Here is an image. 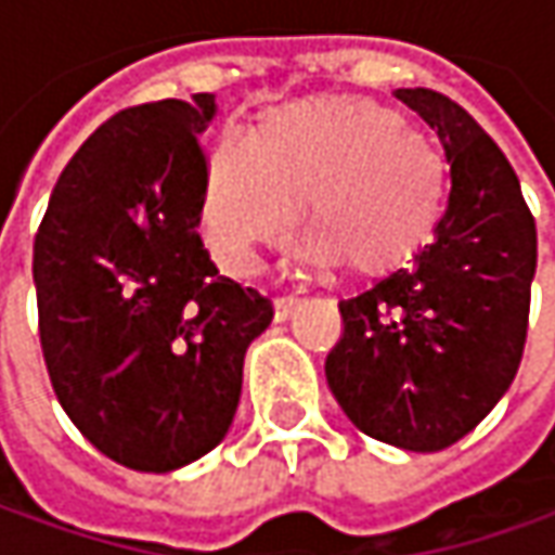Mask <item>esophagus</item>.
<instances>
[{
  "mask_svg": "<svg viewBox=\"0 0 555 555\" xmlns=\"http://www.w3.org/2000/svg\"><path fill=\"white\" fill-rule=\"evenodd\" d=\"M297 307H300V297H297V295L276 297V322H285L288 315L295 313Z\"/></svg>",
  "mask_w": 555,
  "mask_h": 555,
  "instance_id": "34e87169",
  "label": "esophagus"
}]
</instances>
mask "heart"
<instances>
[{"label":"heart","instance_id":"obj_1","mask_svg":"<svg viewBox=\"0 0 555 555\" xmlns=\"http://www.w3.org/2000/svg\"><path fill=\"white\" fill-rule=\"evenodd\" d=\"M307 202V258L353 276L402 267L430 240L446 205V165L399 113L365 98H310L260 116L255 144L215 146L205 233L218 260L248 273Z\"/></svg>","mask_w":555,"mask_h":555}]
</instances>
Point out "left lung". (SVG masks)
I'll return each instance as SVG.
<instances>
[{"instance_id": "1", "label": "left lung", "mask_w": 555, "mask_h": 555, "mask_svg": "<svg viewBox=\"0 0 555 555\" xmlns=\"http://www.w3.org/2000/svg\"><path fill=\"white\" fill-rule=\"evenodd\" d=\"M439 134L449 208L409 267L337 304L344 335L325 377L372 439L442 451L464 439L519 372L538 230L501 146L433 88H396Z\"/></svg>"}]
</instances>
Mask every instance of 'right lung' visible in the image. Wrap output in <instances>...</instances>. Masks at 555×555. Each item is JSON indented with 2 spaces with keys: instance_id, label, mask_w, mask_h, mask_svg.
I'll list each match as a JSON object with an SVG mask.
<instances>
[{
  "instance_id": "right-lung-1",
  "label": "right lung",
  "mask_w": 555,
  "mask_h": 555,
  "mask_svg": "<svg viewBox=\"0 0 555 555\" xmlns=\"http://www.w3.org/2000/svg\"><path fill=\"white\" fill-rule=\"evenodd\" d=\"M215 94L128 106L76 150L33 242L39 340L69 421L168 473L227 436L273 300L220 276L199 223Z\"/></svg>"
}]
</instances>
